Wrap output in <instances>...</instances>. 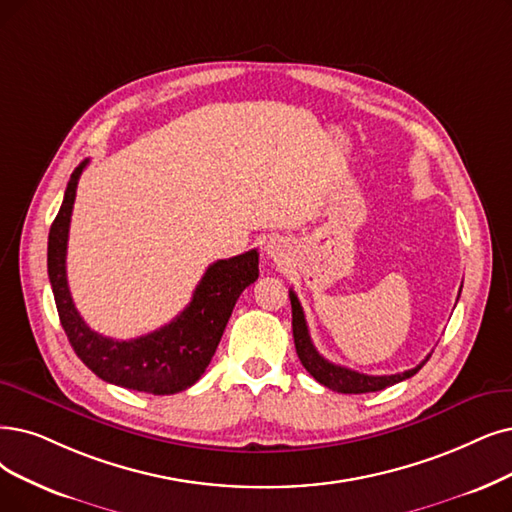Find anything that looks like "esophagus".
Returning a JSON list of instances; mask_svg holds the SVG:
<instances>
[{"label":"esophagus","instance_id":"1","mask_svg":"<svg viewBox=\"0 0 512 512\" xmlns=\"http://www.w3.org/2000/svg\"><path fill=\"white\" fill-rule=\"evenodd\" d=\"M264 254L273 258L275 262H283L285 258H288L290 250H288V245H285V241L271 239V241H267V245H264Z\"/></svg>","mask_w":512,"mask_h":512}]
</instances>
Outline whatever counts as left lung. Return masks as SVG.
<instances>
[{"instance_id": "obj_1", "label": "left lung", "mask_w": 512, "mask_h": 512, "mask_svg": "<svg viewBox=\"0 0 512 512\" xmlns=\"http://www.w3.org/2000/svg\"><path fill=\"white\" fill-rule=\"evenodd\" d=\"M290 300H292V332H294V344H296L298 359L304 365V370L309 372L319 384L332 388V391H336V393L359 395V393L382 391V388H386V386H393L405 378H412L428 361V357H431L428 355L422 363L412 367V370H405L401 374H391V376H367V374L349 370V367L336 365L317 353L315 344L309 336V327H306L304 311L298 302V296L292 290H290Z\"/></svg>"}]
</instances>
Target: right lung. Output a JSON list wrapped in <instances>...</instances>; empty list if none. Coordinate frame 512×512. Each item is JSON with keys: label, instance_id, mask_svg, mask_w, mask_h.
Returning a JSON list of instances; mask_svg holds the SVG:
<instances>
[{"label": "right lung", "instance_id": "1", "mask_svg": "<svg viewBox=\"0 0 512 512\" xmlns=\"http://www.w3.org/2000/svg\"><path fill=\"white\" fill-rule=\"evenodd\" d=\"M86 166L88 159L73 170L48 235V277L63 330L75 355L105 382L151 395L185 391L206 372L237 298L258 279V252L210 264L187 309L159 330L132 340L102 336L77 313L67 283L69 224L77 182Z\"/></svg>", "mask_w": 512, "mask_h": 512}]
</instances>
